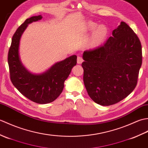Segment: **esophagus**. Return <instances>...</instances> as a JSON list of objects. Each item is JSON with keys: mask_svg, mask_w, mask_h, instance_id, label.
Listing matches in <instances>:
<instances>
[{"mask_svg": "<svg viewBox=\"0 0 148 148\" xmlns=\"http://www.w3.org/2000/svg\"><path fill=\"white\" fill-rule=\"evenodd\" d=\"M83 62V59L81 57V56H78L77 57V62L78 64H82Z\"/></svg>", "mask_w": 148, "mask_h": 148, "instance_id": "esophagus-1", "label": "esophagus"}]
</instances>
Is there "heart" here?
I'll return each mask as SVG.
<instances>
[{"instance_id":"b5f03b06","label":"heart","mask_w":148,"mask_h":148,"mask_svg":"<svg viewBox=\"0 0 148 148\" xmlns=\"http://www.w3.org/2000/svg\"><path fill=\"white\" fill-rule=\"evenodd\" d=\"M88 31H93L87 39L85 46L88 49H93L99 48L108 39L109 29L105 25H99L92 21L88 22L86 25Z\"/></svg>"}]
</instances>
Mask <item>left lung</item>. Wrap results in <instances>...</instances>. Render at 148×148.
I'll return each instance as SVG.
<instances>
[{"mask_svg":"<svg viewBox=\"0 0 148 148\" xmlns=\"http://www.w3.org/2000/svg\"><path fill=\"white\" fill-rule=\"evenodd\" d=\"M103 46L83 54V81L95 103L114 104L133 92L142 65L139 37L123 21Z\"/></svg>","mask_w":148,"mask_h":148,"instance_id":"8db88e82","label":"left lung"}]
</instances>
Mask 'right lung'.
<instances>
[{
	"mask_svg": "<svg viewBox=\"0 0 148 148\" xmlns=\"http://www.w3.org/2000/svg\"><path fill=\"white\" fill-rule=\"evenodd\" d=\"M41 15L28 18L18 27L12 36L8 53V64L12 83L22 95L32 101L44 104L58 98L64 82L77 64V56L72 55L53 64L40 74H33L22 64L19 53L21 37L28 25L41 20Z\"/></svg>",
	"mask_w": 148,
	"mask_h": 148,
	"instance_id": "right-lung-1",
	"label": "right lung"
}]
</instances>
